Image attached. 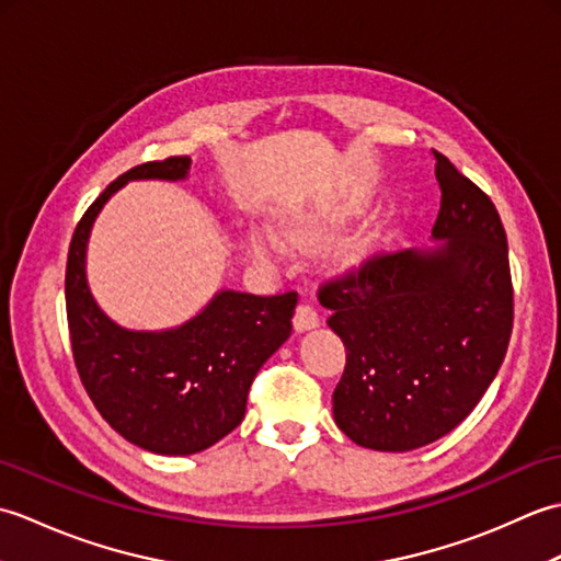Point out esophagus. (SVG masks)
<instances>
[{
  "instance_id": "obj_1",
  "label": "esophagus",
  "mask_w": 561,
  "mask_h": 561,
  "mask_svg": "<svg viewBox=\"0 0 561 561\" xmlns=\"http://www.w3.org/2000/svg\"><path fill=\"white\" fill-rule=\"evenodd\" d=\"M320 323V313L316 311V306L311 304H299L294 313V328L296 330H311Z\"/></svg>"
}]
</instances>
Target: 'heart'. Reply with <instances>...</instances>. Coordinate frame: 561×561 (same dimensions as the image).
Returning a JSON list of instances; mask_svg holds the SVG:
<instances>
[{
  "mask_svg": "<svg viewBox=\"0 0 561 561\" xmlns=\"http://www.w3.org/2000/svg\"><path fill=\"white\" fill-rule=\"evenodd\" d=\"M253 248H255V253L265 255V253H270V250H272V241H270V238H265V236H257L255 241H253Z\"/></svg>",
  "mask_w": 561,
  "mask_h": 561,
  "instance_id": "b5f03b06",
  "label": "heart"
}]
</instances>
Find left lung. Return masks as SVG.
<instances>
[{"label":"left lung","instance_id":"left-lung-1","mask_svg":"<svg viewBox=\"0 0 561 561\" xmlns=\"http://www.w3.org/2000/svg\"><path fill=\"white\" fill-rule=\"evenodd\" d=\"M438 248L376 250L320 282L347 350L332 392L356 446L402 453L453 432L490 388L514 330L504 224L490 195L434 151Z\"/></svg>","mask_w":561,"mask_h":561}]
</instances>
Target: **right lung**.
Masks as SVG:
<instances>
[{
	"label": "right lung",
	"mask_w": 561,
	"mask_h": 561,
	"mask_svg": "<svg viewBox=\"0 0 561 561\" xmlns=\"http://www.w3.org/2000/svg\"><path fill=\"white\" fill-rule=\"evenodd\" d=\"M190 157L147 161L123 173L83 211L69 243L65 296L71 354L83 388L117 434L161 456H190L241 424L260 366L291 335L299 294L221 291L190 323L129 332L93 301L83 272L91 224L127 181H181Z\"/></svg>",
	"instance_id": "add662e5"
}]
</instances>
